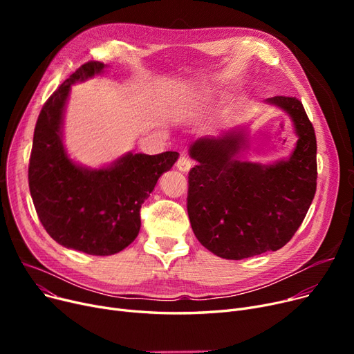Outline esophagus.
I'll list each match as a JSON object with an SVG mask.
<instances>
[{"mask_svg":"<svg viewBox=\"0 0 354 354\" xmlns=\"http://www.w3.org/2000/svg\"><path fill=\"white\" fill-rule=\"evenodd\" d=\"M176 167L180 172H189L192 167V162L187 156H180L176 162Z\"/></svg>","mask_w":354,"mask_h":354,"instance_id":"34e87169","label":"esophagus"}]
</instances>
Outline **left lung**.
Instances as JSON below:
<instances>
[{
	"mask_svg": "<svg viewBox=\"0 0 354 354\" xmlns=\"http://www.w3.org/2000/svg\"><path fill=\"white\" fill-rule=\"evenodd\" d=\"M266 103L290 116L297 143L270 165L241 160L247 129L205 136L189 147L196 160L188 182V215L199 243L225 259L283 248L301 225L317 187V142L303 103L275 96Z\"/></svg>",
	"mask_w": 354,
	"mask_h": 354,
	"instance_id": "8db88e82",
	"label": "left lung"
}]
</instances>
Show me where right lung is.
I'll return each instance as SVG.
<instances>
[{
  "label": "right lung",
  "instance_id": "add662e5",
  "mask_svg": "<svg viewBox=\"0 0 354 354\" xmlns=\"http://www.w3.org/2000/svg\"><path fill=\"white\" fill-rule=\"evenodd\" d=\"M88 62L73 73L43 106L34 129L28 185L37 215L60 245L90 255L120 252L140 230V208L178 152L132 153L91 169L73 162L63 145V120L71 84L102 74Z\"/></svg>",
  "mask_w": 354,
  "mask_h": 354
}]
</instances>
